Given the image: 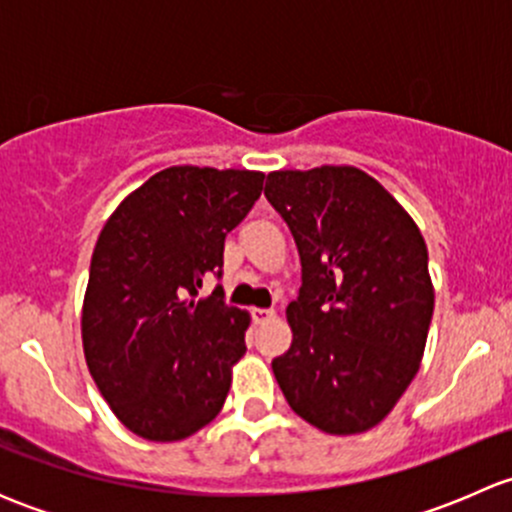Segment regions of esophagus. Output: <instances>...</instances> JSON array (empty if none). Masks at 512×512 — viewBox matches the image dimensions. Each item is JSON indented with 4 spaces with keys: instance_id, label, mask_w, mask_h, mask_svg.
I'll return each mask as SVG.
<instances>
[{
    "instance_id": "esophagus-1",
    "label": "esophagus",
    "mask_w": 512,
    "mask_h": 512,
    "mask_svg": "<svg viewBox=\"0 0 512 512\" xmlns=\"http://www.w3.org/2000/svg\"><path fill=\"white\" fill-rule=\"evenodd\" d=\"M250 314H252V322L255 324H265V322H270V319H275V309L252 307Z\"/></svg>"
}]
</instances>
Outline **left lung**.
I'll return each mask as SVG.
<instances>
[{
    "mask_svg": "<svg viewBox=\"0 0 512 512\" xmlns=\"http://www.w3.org/2000/svg\"><path fill=\"white\" fill-rule=\"evenodd\" d=\"M265 198L302 260L292 347L272 371L297 416L334 436L384 421L421 366L433 317L428 250L394 195L354 165L275 170Z\"/></svg>",
    "mask_w": 512,
    "mask_h": 512,
    "instance_id": "8db88e82",
    "label": "left lung"
}]
</instances>
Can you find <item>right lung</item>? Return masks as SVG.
<instances>
[{
	"instance_id": "add662e5",
	"label": "right lung",
	"mask_w": 512,
	"mask_h": 512,
	"mask_svg": "<svg viewBox=\"0 0 512 512\" xmlns=\"http://www.w3.org/2000/svg\"><path fill=\"white\" fill-rule=\"evenodd\" d=\"M260 170L173 165L103 225L81 312L86 364L118 421L148 441H183L223 409L250 314L225 304L227 232L262 193Z\"/></svg>"
}]
</instances>
